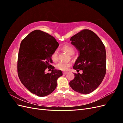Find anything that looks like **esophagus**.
Returning a JSON list of instances; mask_svg holds the SVG:
<instances>
[{
    "label": "esophagus",
    "instance_id": "esophagus-1",
    "mask_svg": "<svg viewBox=\"0 0 123 123\" xmlns=\"http://www.w3.org/2000/svg\"><path fill=\"white\" fill-rule=\"evenodd\" d=\"M67 73V71H62L63 74H66Z\"/></svg>",
    "mask_w": 123,
    "mask_h": 123
}]
</instances>
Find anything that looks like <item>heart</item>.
Returning a JSON list of instances; mask_svg holds the SVG:
<instances>
[{
  "mask_svg": "<svg viewBox=\"0 0 123 123\" xmlns=\"http://www.w3.org/2000/svg\"><path fill=\"white\" fill-rule=\"evenodd\" d=\"M62 49L67 52L68 53L70 54L71 55H72L75 52V49L74 47L72 46L70 44H65L62 46ZM58 54L59 52L57 49L55 50L52 54L51 55V58L52 61L55 62L56 61L58 58ZM71 66V63L68 61H59L55 65V68L57 69L60 70H66L68 69L69 67Z\"/></svg>",
  "mask_w": 123,
  "mask_h": 123,
  "instance_id": "1",
  "label": "heart"
}]
</instances>
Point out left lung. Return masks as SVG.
<instances>
[{"label": "left lung", "mask_w": 123, "mask_h": 123, "mask_svg": "<svg viewBox=\"0 0 123 123\" xmlns=\"http://www.w3.org/2000/svg\"><path fill=\"white\" fill-rule=\"evenodd\" d=\"M71 43L80 51V56L73 68L83 71L74 73L70 81L73 90L84 94L90 93L101 84L106 72V53L102 40L88 29L81 30L71 37Z\"/></svg>", "instance_id": "obj_1"}]
</instances>
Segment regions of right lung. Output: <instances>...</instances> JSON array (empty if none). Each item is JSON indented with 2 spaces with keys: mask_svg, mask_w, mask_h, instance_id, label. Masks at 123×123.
I'll list each match as a JSON object with an SVG mask.
<instances>
[{
  "mask_svg": "<svg viewBox=\"0 0 123 123\" xmlns=\"http://www.w3.org/2000/svg\"><path fill=\"white\" fill-rule=\"evenodd\" d=\"M58 43L53 36L38 30L31 32L22 40L18 55V75L24 86L32 93L45 96L53 92L57 80L62 75L50 65L51 55ZM51 73L44 72L46 68Z\"/></svg>",
  "mask_w": 123,
  "mask_h": 123,
  "instance_id": "obj_1",
  "label": "right lung"
}]
</instances>
